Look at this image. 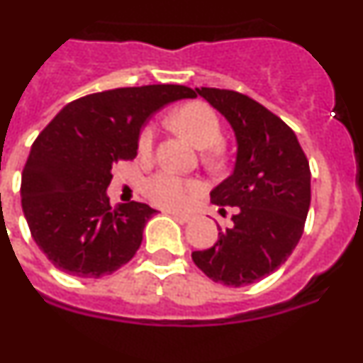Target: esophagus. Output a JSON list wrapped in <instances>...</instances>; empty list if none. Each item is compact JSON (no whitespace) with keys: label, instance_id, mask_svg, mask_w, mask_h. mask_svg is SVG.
<instances>
[{"label":"esophagus","instance_id":"34e87169","mask_svg":"<svg viewBox=\"0 0 363 363\" xmlns=\"http://www.w3.org/2000/svg\"><path fill=\"white\" fill-rule=\"evenodd\" d=\"M168 214H172V216L177 218V220H181V221H189V220H191V216H189V214L179 213V211H168Z\"/></svg>","mask_w":363,"mask_h":363}]
</instances>
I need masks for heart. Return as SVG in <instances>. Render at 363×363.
<instances>
[{"mask_svg": "<svg viewBox=\"0 0 363 363\" xmlns=\"http://www.w3.org/2000/svg\"><path fill=\"white\" fill-rule=\"evenodd\" d=\"M172 124L184 133L196 147L207 149V163H218L220 161V150L218 147L223 143V125L220 117L206 103H189L179 108L172 115ZM156 125H143L138 135V152L142 156H149L156 145ZM147 199L160 207L167 209H182L188 206L200 191V184L191 179H182L174 172L161 170L150 175L143 184Z\"/></svg>", "mask_w": 363, "mask_h": 363, "instance_id": "obj_1", "label": "heart"}]
</instances>
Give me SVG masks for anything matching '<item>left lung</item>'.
<instances>
[{"label":"left lung","instance_id":"left-lung-1","mask_svg":"<svg viewBox=\"0 0 363 363\" xmlns=\"http://www.w3.org/2000/svg\"><path fill=\"white\" fill-rule=\"evenodd\" d=\"M228 122L238 140L230 177L211 202L235 207L216 245L193 252L214 282L241 287L279 269L301 239L311 207V167L293 129L267 108L234 90L196 88ZM225 211V209H221Z\"/></svg>","mask_w":363,"mask_h":363}]
</instances>
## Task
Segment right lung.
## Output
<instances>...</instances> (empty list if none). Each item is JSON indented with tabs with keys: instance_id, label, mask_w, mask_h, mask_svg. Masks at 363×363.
<instances>
[{
	"instance_id": "obj_1",
	"label": "right lung",
	"mask_w": 363,
	"mask_h": 363,
	"mask_svg": "<svg viewBox=\"0 0 363 363\" xmlns=\"http://www.w3.org/2000/svg\"><path fill=\"white\" fill-rule=\"evenodd\" d=\"M193 97L182 84L115 88L72 101L45 125L24 164L21 202L52 266L101 279L135 257L156 211L142 202L111 207V168L135 160L140 129L154 111Z\"/></svg>"
}]
</instances>
